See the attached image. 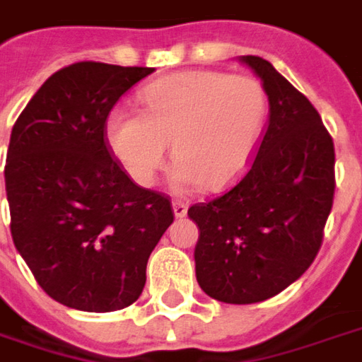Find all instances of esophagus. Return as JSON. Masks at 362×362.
I'll return each instance as SVG.
<instances>
[{
  "mask_svg": "<svg viewBox=\"0 0 362 362\" xmlns=\"http://www.w3.org/2000/svg\"><path fill=\"white\" fill-rule=\"evenodd\" d=\"M173 211H174V217H184L186 214H188V206H186L184 202H174Z\"/></svg>",
  "mask_w": 362,
  "mask_h": 362,
  "instance_id": "34e87169",
  "label": "esophagus"
}]
</instances>
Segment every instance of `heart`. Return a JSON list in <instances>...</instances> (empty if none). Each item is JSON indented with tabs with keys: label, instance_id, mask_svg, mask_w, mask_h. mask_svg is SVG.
I'll list each match as a JSON object with an SVG mask.
<instances>
[{
	"label": "heart",
	"instance_id": "1",
	"mask_svg": "<svg viewBox=\"0 0 362 362\" xmlns=\"http://www.w3.org/2000/svg\"><path fill=\"white\" fill-rule=\"evenodd\" d=\"M139 100L141 113L115 107L105 119L111 153L139 186L155 182L166 145L176 188L219 192L247 170L267 115L259 80L188 70L146 84Z\"/></svg>",
	"mask_w": 362,
	"mask_h": 362
}]
</instances>
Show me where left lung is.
Masks as SVG:
<instances>
[{
    "instance_id": "left-lung-1",
    "label": "left lung",
    "mask_w": 362,
    "mask_h": 362,
    "mask_svg": "<svg viewBox=\"0 0 362 362\" xmlns=\"http://www.w3.org/2000/svg\"><path fill=\"white\" fill-rule=\"evenodd\" d=\"M269 98V125L235 188L188 209L198 225L196 278L225 304H257L304 274L322 247L335 151L322 117L269 60L239 57Z\"/></svg>"
}]
</instances>
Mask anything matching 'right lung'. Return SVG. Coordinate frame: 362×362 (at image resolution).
I'll return each instance as SVG.
<instances>
[{"label":"right lung","instance_id":"right-lung-1","mask_svg":"<svg viewBox=\"0 0 362 362\" xmlns=\"http://www.w3.org/2000/svg\"><path fill=\"white\" fill-rule=\"evenodd\" d=\"M153 72L76 62L50 76L15 121L5 164L11 237L39 286L68 308L133 304L174 221L168 198L131 180L103 135L117 100Z\"/></svg>","mask_w":362,"mask_h":362}]
</instances>
